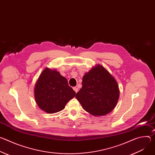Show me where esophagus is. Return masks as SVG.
<instances>
[{"instance_id": "esophagus-1", "label": "esophagus", "mask_w": 155, "mask_h": 155, "mask_svg": "<svg viewBox=\"0 0 155 155\" xmlns=\"http://www.w3.org/2000/svg\"><path fill=\"white\" fill-rule=\"evenodd\" d=\"M73 89H74V90L75 91V93H77V92L78 91V88H77V87H74Z\"/></svg>"}]
</instances>
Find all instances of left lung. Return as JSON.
Returning <instances> with one entry per match:
<instances>
[{"label": "left lung", "instance_id": "left-lung-1", "mask_svg": "<svg viewBox=\"0 0 155 155\" xmlns=\"http://www.w3.org/2000/svg\"><path fill=\"white\" fill-rule=\"evenodd\" d=\"M75 97L85 111L95 117L104 116L116 107L120 90L115 78L97 64L83 75L82 87Z\"/></svg>", "mask_w": 155, "mask_h": 155}]
</instances>
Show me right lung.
<instances>
[{
    "instance_id": "add662e5",
    "label": "right lung",
    "mask_w": 155,
    "mask_h": 155,
    "mask_svg": "<svg viewBox=\"0 0 155 155\" xmlns=\"http://www.w3.org/2000/svg\"><path fill=\"white\" fill-rule=\"evenodd\" d=\"M75 94L67 79L56 69L48 68L41 72L34 87L37 104L48 114L61 111Z\"/></svg>"
}]
</instances>
